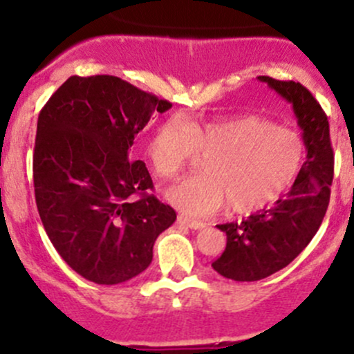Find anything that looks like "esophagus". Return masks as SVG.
I'll return each mask as SVG.
<instances>
[{
	"instance_id": "34e87169",
	"label": "esophagus",
	"mask_w": 354,
	"mask_h": 354,
	"mask_svg": "<svg viewBox=\"0 0 354 354\" xmlns=\"http://www.w3.org/2000/svg\"><path fill=\"white\" fill-rule=\"evenodd\" d=\"M178 223L186 225V227H189V228H192V230H200V228L205 227L203 221H200V220H189V218H186V216H183V215L178 216Z\"/></svg>"
}]
</instances>
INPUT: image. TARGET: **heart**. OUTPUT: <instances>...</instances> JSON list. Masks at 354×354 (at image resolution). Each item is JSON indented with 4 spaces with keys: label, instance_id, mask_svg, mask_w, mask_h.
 <instances>
[{
    "label": "heart",
    "instance_id": "obj_1",
    "mask_svg": "<svg viewBox=\"0 0 354 354\" xmlns=\"http://www.w3.org/2000/svg\"><path fill=\"white\" fill-rule=\"evenodd\" d=\"M198 154L203 174L171 186L166 198L189 216H205L228 203L234 213L269 207L296 183L306 145L290 127L255 114L185 124L171 118L151 136L146 156L154 173L173 180Z\"/></svg>",
    "mask_w": 354,
    "mask_h": 354
}]
</instances>
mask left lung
<instances>
[{
  "label": "left lung",
  "mask_w": 354,
  "mask_h": 354,
  "mask_svg": "<svg viewBox=\"0 0 354 354\" xmlns=\"http://www.w3.org/2000/svg\"><path fill=\"white\" fill-rule=\"evenodd\" d=\"M259 80L292 104L308 156L296 183L274 207L260 209L242 221L216 225L227 234V247L212 267L223 277L239 282L269 277L308 247L328 209L335 171L328 118L313 94L292 80L286 82L267 75H260Z\"/></svg>",
  "instance_id": "8db88e82"
}]
</instances>
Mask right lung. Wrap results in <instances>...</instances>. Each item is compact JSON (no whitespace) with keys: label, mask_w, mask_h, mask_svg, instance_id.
<instances>
[{"label":"right lung","mask_w":354,"mask_h":354,"mask_svg":"<svg viewBox=\"0 0 354 354\" xmlns=\"http://www.w3.org/2000/svg\"><path fill=\"white\" fill-rule=\"evenodd\" d=\"M168 109L119 77L73 75L38 115V213L60 257L87 281L114 286L141 274L176 220L169 205L147 195L149 171L131 154L151 115Z\"/></svg>","instance_id":"add662e5"}]
</instances>
